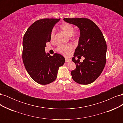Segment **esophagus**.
<instances>
[{
  "label": "esophagus",
  "mask_w": 123,
  "mask_h": 123,
  "mask_svg": "<svg viewBox=\"0 0 123 123\" xmlns=\"http://www.w3.org/2000/svg\"><path fill=\"white\" fill-rule=\"evenodd\" d=\"M71 61V59L70 58H65V62H69Z\"/></svg>",
  "instance_id": "obj_1"
}]
</instances>
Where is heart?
Here are the masks:
<instances>
[{
    "instance_id": "1",
    "label": "heart",
    "mask_w": 123,
    "mask_h": 123,
    "mask_svg": "<svg viewBox=\"0 0 123 123\" xmlns=\"http://www.w3.org/2000/svg\"><path fill=\"white\" fill-rule=\"evenodd\" d=\"M60 29L62 30L65 32L66 34L70 36L71 38H75L78 36V33L74 32V28L73 25L68 23H62ZM55 30L52 29L50 33V39L51 41H53L55 37ZM73 48L72 44H60L57 48V51L59 53L63 55H68L71 51H72Z\"/></svg>"
}]
</instances>
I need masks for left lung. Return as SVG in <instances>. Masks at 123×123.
<instances>
[{
    "label": "left lung",
    "instance_id": "obj_1",
    "mask_svg": "<svg viewBox=\"0 0 123 123\" xmlns=\"http://www.w3.org/2000/svg\"><path fill=\"white\" fill-rule=\"evenodd\" d=\"M64 20L79 28L80 37L74 56L85 57L82 62L75 57L72 58L76 66L71 72L72 79L81 85L90 84L99 77L105 66L107 44L105 38L98 25L88 18H64Z\"/></svg>",
    "mask_w": 123,
    "mask_h": 123
}]
</instances>
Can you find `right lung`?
<instances>
[{"label": "right lung", "instance_id": "add662e5", "mask_svg": "<svg viewBox=\"0 0 123 123\" xmlns=\"http://www.w3.org/2000/svg\"><path fill=\"white\" fill-rule=\"evenodd\" d=\"M60 20L43 18L33 23L24 36L22 57L26 70L32 79L41 85H47L57 77L59 67L64 65L65 59L62 55L46 54V43L50 42V33Z\"/></svg>", "mask_w": 123, "mask_h": 123}]
</instances>
